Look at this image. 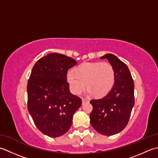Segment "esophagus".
<instances>
[{
  "mask_svg": "<svg viewBox=\"0 0 158 158\" xmlns=\"http://www.w3.org/2000/svg\"><path fill=\"white\" fill-rule=\"evenodd\" d=\"M89 102L88 100L84 99V98L82 99V103H83V104H85V103H87V102Z\"/></svg>",
  "mask_w": 158,
  "mask_h": 158,
  "instance_id": "obj_1",
  "label": "esophagus"
}]
</instances>
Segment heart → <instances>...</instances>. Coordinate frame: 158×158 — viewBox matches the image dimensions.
Segmentation results:
<instances>
[{
  "label": "heart",
  "mask_w": 158,
  "mask_h": 158,
  "mask_svg": "<svg viewBox=\"0 0 158 158\" xmlns=\"http://www.w3.org/2000/svg\"><path fill=\"white\" fill-rule=\"evenodd\" d=\"M66 81L75 94H80L84 90L86 82L88 94L104 96L115 84V70L108 63L83 62L75 67L74 73H67Z\"/></svg>",
  "instance_id": "heart-1"
}]
</instances>
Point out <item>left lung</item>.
<instances>
[{
    "instance_id": "1",
    "label": "left lung",
    "mask_w": 158,
    "mask_h": 158,
    "mask_svg": "<svg viewBox=\"0 0 158 158\" xmlns=\"http://www.w3.org/2000/svg\"><path fill=\"white\" fill-rule=\"evenodd\" d=\"M100 59H107L113 67L115 82L105 97L90 101L93 106L90 123L98 133L112 136L122 131L129 122L135 105V85L128 67L117 56L108 53Z\"/></svg>"
}]
</instances>
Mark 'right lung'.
<instances>
[{"label": "right lung", "instance_id": "1", "mask_svg": "<svg viewBox=\"0 0 158 158\" xmlns=\"http://www.w3.org/2000/svg\"><path fill=\"white\" fill-rule=\"evenodd\" d=\"M76 64L70 57L49 53L35 63L28 81V111L38 129L52 138L68 132L81 106V99L70 93L66 81L68 70Z\"/></svg>", "mask_w": 158, "mask_h": 158}]
</instances>
